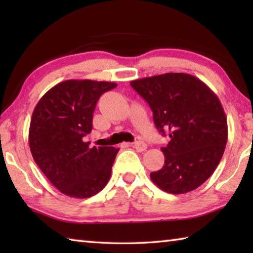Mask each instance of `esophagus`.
<instances>
[{"instance_id":"obj_1","label":"esophagus","mask_w":253,"mask_h":253,"mask_svg":"<svg viewBox=\"0 0 253 253\" xmlns=\"http://www.w3.org/2000/svg\"><path fill=\"white\" fill-rule=\"evenodd\" d=\"M132 147H134L137 152H144V151H146L147 145L144 142H140V140H138V142H135L134 144H132Z\"/></svg>"}]
</instances>
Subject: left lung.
Returning <instances> with one entry per match:
<instances>
[{"instance_id": "left-lung-1", "label": "left lung", "mask_w": 253, "mask_h": 253, "mask_svg": "<svg viewBox=\"0 0 253 253\" xmlns=\"http://www.w3.org/2000/svg\"><path fill=\"white\" fill-rule=\"evenodd\" d=\"M130 84L151 107L158 131L170 138L161 148L164 165L151 173L153 183L170 194L202 185L219 165L228 142L219 98L203 81L182 72L146 77Z\"/></svg>"}]
</instances>
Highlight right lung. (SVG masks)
Here are the masks:
<instances>
[{
	"mask_svg": "<svg viewBox=\"0 0 253 253\" xmlns=\"http://www.w3.org/2000/svg\"><path fill=\"white\" fill-rule=\"evenodd\" d=\"M115 87L108 81L66 80L46 91L33 110L29 129L33 160L70 198H90L109 181L119 148L90 147L84 137L92 129L98 99Z\"/></svg>",
	"mask_w": 253,
	"mask_h": 253,
	"instance_id": "1",
	"label": "right lung"
}]
</instances>
